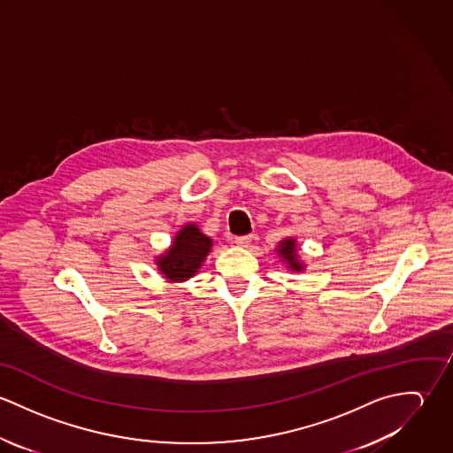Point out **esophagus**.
Masks as SVG:
<instances>
[{"label":"esophagus","instance_id":"34e87169","mask_svg":"<svg viewBox=\"0 0 453 453\" xmlns=\"http://www.w3.org/2000/svg\"><path fill=\"white\" fill-rule=\"evenodd\" d=\"M251 241H253V235H239V237H235V244L241 246V248H248L251 244Z\"/></svg>","mask_w":453,"mask_h":453}]
</instances>
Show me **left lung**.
Instances as JSON below:
<instances>
[{"mask_svg":"<svg viewBox=\"0 0 453 453\" xmlns=\"http://www.w3.org/2000/svg\"><path fill=\"white\" fill-rule=\"evenodd\" d=\"M280 257L286 259L289 263V266L295 270V272H300L303 268V265H300L296 261V246H295V241L293 239H284L280 244H279V250Z\"/></svg>","mask_w":453,"mask_h":453,"instance_id":"8db88e82","label":"left lung"}]
</instances>
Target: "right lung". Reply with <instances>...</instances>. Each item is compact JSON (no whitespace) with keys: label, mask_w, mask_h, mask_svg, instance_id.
<instances>
[{"label":"right lung","mask_w":453,"mask_h":453,"mask_svg":"<svg viewBox=\"0 0 453 453\" xmlns=\"http://www.w3.org/2000/svg\"><path fill=\"white\" fill-rule=\"evenodd\" d=\"M211 239L195 225H185L183 230L178 232L173 248L157 261L160 272L171 280L190 279L211 251Z\"/></svg>","instance_id":"right-lung-1"}]
</instances>
